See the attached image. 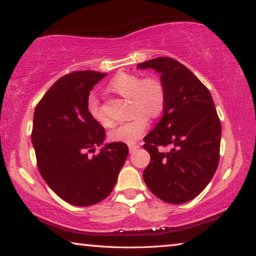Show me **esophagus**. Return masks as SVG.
Masks as SVG:
<instances>
[{
    "mask_svg": "<svg viewBox=\"0 0 256 256\" xmlns=\"http://www.w3.org/2000/svg\"><path fill=\"white\" fill-rule=\"evenodd\" d=\"M138 144H133V146H128V150H130V152H134V151L136 150H138Z\"/></svg>",
    "mask_w": 256,
    "mask_h": 256,
    "instance_id": "obj_1",
    "label": "esophagus"
}]
</instances>
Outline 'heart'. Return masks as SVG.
Masks as SVG:
<instances>
[{
	"mask_svg": "<svg viewBox=\"0 0 256 256\" xmlns=\"http://www.w3.org/2000/svg\"><path fill=\"white\" fill-rule=\"evenodd\" d=\"M112 92L131 99V115L134 118L112 128L108 138L112 142L133 144L144 136L148 128V118H154L162 112L164 105V88L157 78H144L133 73H120L110 82ZM89 115L97 123L106 125L108 118L94 94L86 100Z\"/></svg>",
	"mask_w": 256,
	"mask_h": 256,
	"instance_id": "b5f03b06",
	"label": "heart"
}]
</instances>
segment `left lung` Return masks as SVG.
Listing matches in <instances>:
<instances>
[{
	"mask_svg": "<svg viewBox=\"0 0 256 256\" xmlns=\"http://www.w3.org/2000/svg\"><path fill=\"white\" fill-rule=\"evenodd\" d=\"M138 68L160 73L164 88L162 118L144 138L151 157L144 180L160 200L182 204L204 190L218 167L222 124L214 99L206 86L174 58H152L138 64Z\"/></svg>",
	"mask_w": 256,
	"mask_h": 256,
	"instance_id": "1",
	"label": "left lung"
}]
</instances>
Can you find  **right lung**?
I'll return each mask as SVG.
<instances>
[{
  "instance_id": "1",
  "label": "right lung",
  "mask_w": 256,
  "mask_h": 256,
  "mask_svg": "<svg viewBox=\"0 0 256 256\" xmlns=\"http://www.w3.org/2000/svg\"><path fill=\"white\" fill-rule=\"evenodd\" d=\"M107 73L76 71L50 86L34 112L32 141L37 166L47 185L73 206L96 204L110 196L128 149L105 141V130L94 120L86 100L94 86Z\"/></svg>"
}]
</instances>
